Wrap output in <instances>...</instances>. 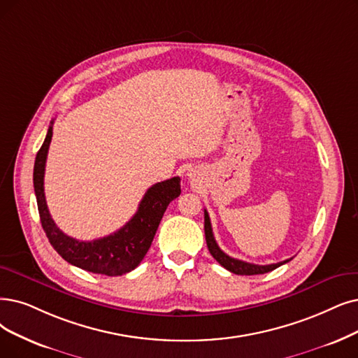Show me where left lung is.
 I'll use <instances>...</instances> for the list:
<instances>
[{"instance_id":"obj_1","label":"left lung","mask_w":358,"mask_h":358,"mask_svg":"<svg viewBox=\"0 0 358 358\" xmlns=\"http://www.w3.org/2000/svg\"><path fill=\"white\" fill-rule=\"evenodd\" d=\"M204 232H206V241H207L208 251L214 257V260L219 262L220 266H223L229 271H232V273H235V275H263V273H267V271H271V270L278 268L279 266L288 263L291 260L289 259V260H285V262H280V263H276V264L259 266V264H252V263H247V262L232 259V257H229L227 254H224L219 248L216 239H214L213 229H211V222H210L207 210H204Z\"/></svg>"}]
</instances>
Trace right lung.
<instances>
[{
	"label": "right lung",
	"mask_w": 358,
	"mask_h": 358,
	"mask_svg": "<svg viewBox=\"0 0 358 358\" xmlns=\"http://www.w3.org/2000/svg\"><path fill=\"white\" fill-rule=\"evenodd\" d=\"M52 123L48 127L44 144L36 154L34 166L38 211L50 244L67 263L79 268L107 276L129 273L148 252L167 206L180 195V179L176 176L152 185L141 199L135 216L114 234L94 241H79L67 236L51 219L44 194V173L52 138Z\"/></svg>",
	"instance_id": "1"
}]
</instances>
